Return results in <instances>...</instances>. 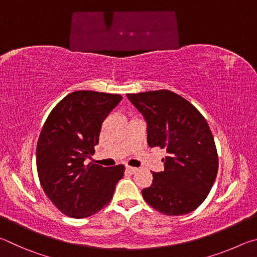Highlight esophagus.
Listing matches in <instances>:
<instances>
[{"instance_id":"obj_1","label":"esophagus","mask_w":257,"mask_h":257,"mask_svg":"<svg viewBox=\"0 0 257 257\" xmlns=\"http://www.w3.org/2000/svg\"><path fill=\"white\" fill-rule=\"evenodd\" d=\"M125 171L129 172V173H132V175H134V173H136L138 171V169L137 168H134V167H129V165H127V167H125Z\"/></svg>"}]
</instances>
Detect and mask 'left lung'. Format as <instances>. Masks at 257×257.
I'll list each match as a JSON object with an SVG mask.
<instances>
[{
    "label": "left lung",
    "instance_id": "8db88e82",
    "mask_svg": "<svg viewBox=\"0 0 257 257\" xmlns=\"http://www.w3.org/2000/svg\"><path fill=\"white\" fill-rule=\"evenodd\" d=\"M147 122V143L167 150L164 171L142 190L146 203L165 215H184L201 205L214 184L219 161L206 120L171 90L127 94Z\"/></svg>",
    "mask_w": 257,
    "mask_h": 257
}]
</instances>
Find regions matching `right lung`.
<instances>
[{
    "label": "right lung",
    "instance_id": "obj_1",
    "mask_svg": "<svg viewBox=\"0 0 257 257\" xmlns=\"http://www.w3.org/2000/svg\"><path fill=\"white\" fill-rule=\"evenodd\" d=\"M121 99L118 94L78 90L47 116L37 142V172L44 193L63 214L81 219L111 202L124 167L86 165L85 160L95 153L103 121Z\"/></svg>",
    "mask_w": 257,
    "mask_h": 257
}]
</instances>
